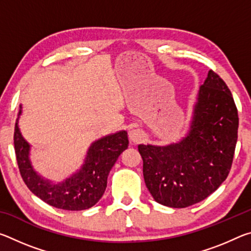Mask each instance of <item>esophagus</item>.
<instances>
[{
	"instance_id": "34e87169",
	"label": "esophagus",
	"mask_w": 251,
	"mask_h": 251,
	"mask_svg": "<svg viewBox=\"0 0 251 251\" xmlns=\"http://www.w3.org/2000/svg\"><path fill=\"white\" fill-rule=\"evenodd\" d=\"M145 138V133L139 128H134L129 131V139L131 143L138 144L141 143L143 139Z\"/></svg>"
}]
</instances>
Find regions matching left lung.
Masks as SVG:
<instances>
[{
	"label": "left lung",
	"mask_w": 251,
	"mask_h": 251,
	"mask_svg": "<svg viewBox=\"0 0 251 251\" xmlns=\"http://www.w3.org/2000/svg\"><path fill=\"white\" fill-rule=\"evenodd\" d=\"M238 112L226 83L208 72L185 135L167 145L139 144L146 187L160 205L186 208L226 180L238 137Z\"/></svg>",
	"instance_id": "1"
}]
</instances>
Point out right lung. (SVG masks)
<instances>
[{"instance_id":"right-lung-1","label":"right lung","mask_w":251,"mask_h":251,"mask_svg":"<svg viewBox=\"0 0 251 251\" xmlns=\"http://www.w3.org/2000/svg\"><path fill=\"white\" fill-rule=\"evenodd\" d=\"M20 106L14 130L18 165L25 185L42 201L64 210L88 209L99 202L107 186V177L118 157L128 148L126 130L103 136L93 142L79 168L61 181H54L37 173L31 160V145L21 133Z\"/></svg>"}]
</instances>
